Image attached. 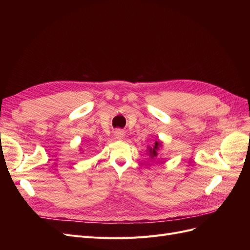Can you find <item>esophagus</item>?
<instances>
[{
    "label": "esophagus",
    "instance_id": "esophagus-1",
    "mask_svg": "<svg viewBox=\"0 0 250 250\" xmlns=\"http://www.w3.org/2000/svg\"><path fill=\"white\" fill-rule=\"evenodd\" d=\"M124 134H125V132L123 130H117L115 132V137H116V139L121 140V139L124 138Z\"/></svg>",
    "mask_w": 250,
    "mask_h": 250
}]
</instances>
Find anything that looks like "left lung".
<instances>
[{
	"label": "left lung",
	"instance_id": "8db88e82",
	"mask_svg": "<svg viewBox=\"0 0 250 250\" xmlns=\"http://www.w3.org/2000/svg\"><path fill=\"white\" fill-rule=\"evenodd\" d=\"M163 146H164V143H163L161 140H157V141H155L154 145H153L152 147L148 146V150H147V151H148V154H149V156H150L151 158H154V157H156V156H157L158 150H160Z\"/></svg>",
	"mask_w": 250,
	"mask_h": 250
}]
</instances>
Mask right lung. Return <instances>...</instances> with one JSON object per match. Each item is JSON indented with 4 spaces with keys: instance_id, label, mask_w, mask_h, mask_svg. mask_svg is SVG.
Returning a JSON list of instances; mask_svg holds the SVG:
<instances>
[{
    "instance_id": "right-lung-1",
    "label": "right lung",
    "mask_w": 250,
    "mask_h": 250,
    "mask_svg": "<svg viewBox=\"0 0 250 250\" xmlns=\"http://www.w3.org/2000/svg\"><path fill=\"white\" fill-rule=\"evenodd\" d=\"M80 150H81V149H80Z\"/></svg>"
}]
</instances>
